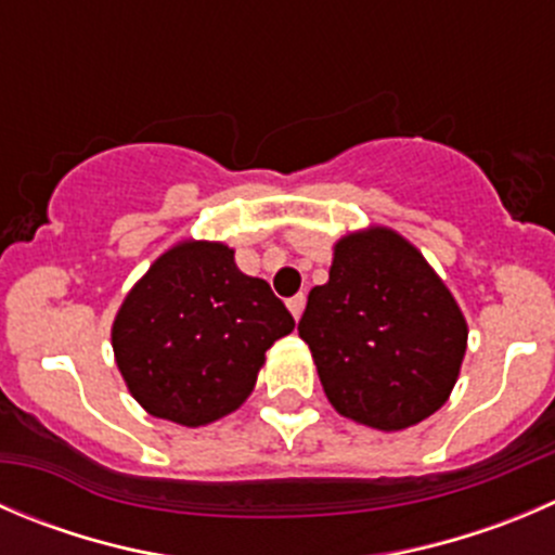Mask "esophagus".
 I'll use <instances>...</instances> for the list:
<instances>
[{
    "instance_id": "34e87169",
    "label": "esophagus",
    "mask_w": 555,
    "mask_h": 555,
    "mask_svg": "<svg viewBox=\"0 0 555 555\" xmlns=\"http://www.w3.org/2000/svg\"><path fill=\"white\" fill-rule=\"evenodd\" d=\"M304 306H306V295L304 293L287 300V309H289V314L295 317V320H300V314H304Z\"/></svg>"
}]
</instances>
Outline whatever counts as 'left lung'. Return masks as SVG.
<instances>
[{
  "instance_id": "8db88e82",
  "label": "left lung",
  "mask_w": 555,
  "mask_h": 555,
  "mask_svg": "<svg viewBox=\"0 0 555 555\" xmlns=\"http://www.w3.org/2000/svg\"><path fill=\"white\" fill-rule=\"evenodd\" d=\"M298 333L333 409L376 431H403L442 409L469 338L448 284L417 246L382 224L336 241Z\"/></svg>"
}]
</instances>
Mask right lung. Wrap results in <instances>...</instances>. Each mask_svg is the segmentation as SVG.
Returning a JSON list of instances; mask_svg holds the SVG:
<instances>
[{
    "label": "right lung",
    "mask_w": 555,
    "mask_h": 555,
    "mask_svg": "<svg viewBox=\"0 0 555 555\" xmlns=\"http://www.w3.org/2000/svg\"><path fill=\"white\" fill-rule=\"evenodd\" d=\"M295 320L222 241L186 238L129 289L111 327L127 390L154 417L201 428L255 390L266 352Z\"/></svg>",
    "instance_id": "obj_1"
}]
</instances>
